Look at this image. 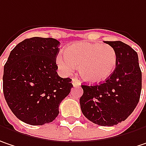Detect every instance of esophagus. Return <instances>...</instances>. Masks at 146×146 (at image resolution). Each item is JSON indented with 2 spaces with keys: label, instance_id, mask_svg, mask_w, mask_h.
Returning <instances> with one entry per match:
<instances>
[{
  "label": "esophagus",
  "instance_id": "1",
  "mask_svg": "<svg viewBox=\"0 0 146 146\" xmlns=\"http://www.w3.org/2000/svg\"><path fill=\"white\" fill-rule=\"evenodd\" d=\"M72 83H73V87H79V86H81V82H80V81L78 80V79H76V78H73Z\"/></svg>",
  "mask_w": 146,
  "mask_h": 146
}]
</instances>
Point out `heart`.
<instances>
[{"mask_svg":"<svg viewBox=\"0 0 146 146\" xmlns=\"http://www.w3.org/2000/svg\"><path fill=\"white\" fill-rule=\"evenodd\" d=\"M117 54L109 44L79 41L59 53L56 63L61 71L70 73L78 66L83 80L90 83H101L108 79L116 69Z\"/></svg>","mask_w":146,"mask_h":146,"instance_id":"obj_1","label":"heart"}]
</instances>
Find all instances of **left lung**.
<instances>
[{"label": "left lung", "mask_w": 146, "mask_h": 146, "mask_svg": "<svg viewBox=\"0 0 146 146\" xmlns=\"http://www.w3.org/2000/svg\"><path fill=\"white\" fill-rule=\"evenodd\" d=\"M116 50V69L98 85H82V114L90 121L111 126L125 121L136 107L141 92V71L137 53L121 41H105Z\"/></svg>", "instance_id": "left-lung-1"}]
</instances>
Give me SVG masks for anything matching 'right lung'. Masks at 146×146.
I'll list each match as a JSON object with an SVG mask.
<instances>
[{"label": "right lung", "instance_id": "right-lung-1", "mask_svg": "<svg viewBox=\"0 0 146 146\" xmlns=\"http://www.w3.org/2000/svg\"><path fill=\"white\" fill-rule=\"evenodd\" d=\"M60 43L53 38L33 37L11 50L4 66L3 92L11 111L32 125L52 122L58 115L60 102L73 84L56 70Z\"/></svg>", "mask_w": 146, "mask_h": 146}]
</instances>
